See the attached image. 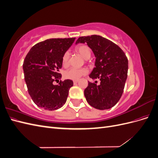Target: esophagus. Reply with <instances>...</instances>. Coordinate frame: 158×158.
Returning <instances> with one entry per match:
<instances>
[{
  "mask_svg": "<svg viewBox=\"0 0 158 158\" xmlns=\"http://www.w3.org/2000/svg\"><path fill=\"white\" fill-rule=\"evenodd\" d=\"M78 82V80H74V81H73V83H74V84H77Z\"/></svg>",
  "mask_w": 158,
  "mask_h": 158,
  "instance_id": "34e87169",
  "label": "esophagus"
}]
</instances>
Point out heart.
Segmentation results:
<instances>
[{
  "label": "heart",
  "mask_w": 158,
  "mask_h": 158,
  "mask_svg": "<svg viewBox=\"0 0 158 158\" xmlns=\"http://www.w3.org/2000/svg\"><path fill=\"white\" fill-rule=\"evenodd\" d=\"M76 51L82 56L84 59H88L91 56V49L86 45H80L76 47ZM69 52H65L62 57V64L63 66H66L69 64ZM88 73V70L85 68L75 69L70 68L65 70L63 73L64 77L66 79L72 80H78L82 76Z\"/></svg>",
  "instance_id": "1"
}]
</instances>
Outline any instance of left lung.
Listing matches in <instances>:
<instances>
[{"instance_id":"obj_1","label":"left lung","mask_w":158,"mask_h":158,"mask_svg":"<svg viewBox=\"0 0 158 158\" xmlns=\"http://www.w3.org/2000/svg\"><path fill=\"white\" fill-rule=\"evenodd\" d=\"M82 43L92 49L95 59V67L89 77L99 79L97 85L88 82L84 95L91 106L100 110L108 109L119 101L125 88L128 73V59L117 45L100 35L80 37L76 44Z\"/></svg>"}]
</instances>
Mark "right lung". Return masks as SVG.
<instances>
[{
  "label": "right lung",
  "instance_id": "right-lung-1",
  "mask_svg": "<svg viewBox=\"0 0 158 158\" xmlns=\"http://www.w3.org/2000/svg\"><path fill=\"white\" fill-rule=\"evenodd\" d=\"M75 37L54 38L33 45L23 63L24 79L30 97L37 106L49 111L58 109L66 103L71 80L52 82L61 78L62 57L73 44Z\"/></svg>",
  "mask_w": 158,
  "mask_h": 158
}]
</instances>
